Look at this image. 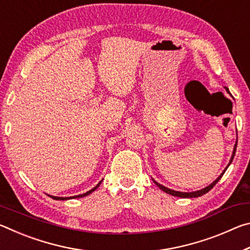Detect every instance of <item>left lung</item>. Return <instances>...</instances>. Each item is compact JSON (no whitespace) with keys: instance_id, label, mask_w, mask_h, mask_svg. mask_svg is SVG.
<instances>
[{"instance_id":"1","label":"left lung","mask_w":250,"mask_h":250,"mask_svg":"<svg viewBox=\"0 0 250 250\" xmlns=\"http://www.w3.org/2000/svg\"><path fill=\"white\" fill-rule=\"evenodd\" d=\"M225 89H226V91L228 92V94H230L229 92V90H228V88L227 87H225ZM236 147H237V142H236V145H235V146H234V151H232V154H231V158H230V161H229V163H228V166L226 167V168L225 170L223 171V173L221 175H219L216 180H215L213 183L211 184H209L208 186H206L205 188H203V189H200V191H196V192H189V193H186V192H177V191H174V189H171V188H166V186H163V185H161L160 183H158V182L156 181H154L153 180V182L154 183L159 186V188L160 189H162L163 192H166V193H167V194H170V195H173V196H177V197H183V198H188V197H198V196H202V195H204V194H206L207 192L208 191H210L211 188H214L215 186V184L217 183V182L222 179V176L224 175V173H225V171L227 170V167L230 166V163L232 162V160H234V156H235V153H236Z\"/></svg>"}]
</instances>
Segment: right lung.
<instances>
[{
	"label": "right lung",
	"mask_w": 250,
	"mask_h": 250,
	"mask_svg": "<svg viewBox=\"0 0 250 250\" xmlns=\"http://www.w3.org/2000/svg\"><path fill=\"white\" fill-rule=\"evenodd\" d=\"M101 182H103V180H101L98 184H97L94 188H91L90 191H88L87 193H83V194H79V195H76V196H71V197H57V196H53V195H48L49 197H52L53 200H61V201H64V200H70V198H77V197H83V196H87V195H89L90 193H92L95 191V189H97L99 188V185L101 184Z\"/></svg>",
	"instance_id": "1"
}]
</instances>
